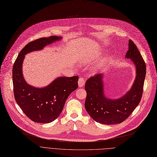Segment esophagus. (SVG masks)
Segmentation results:
<instances>
[{
    "label": "esophagus",
    "mask_w": 157,
    "mask_h": 157,
    "mask_svg": "<svg viewBox=\"0 0 157 157\" xmlns=\"http://www.w3.org/2000/svg\"><path fill=\"white\" fill-rule=\"evenodd\" d=\"M78 83V86L80 87H83L84 86V84H85V79H84L83 77L79 78Z\"/></svg>",
    "instance_id": "34e87169"
}]
</instances>
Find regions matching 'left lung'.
Returning a JSON list of instances; mask_svg holds the SVG:
<instances>
[{"label": "left lung", "instance_id": "left-lung-1", "mask_svg": "<svg viewBox=\"0 0 157 157\" xmlns=\"http://www.w3.org/2000/svg\"><path fill=\"white\" fill-rule=\"evenodd\" d=\"M126 57L130 58L136 66V75L131 89L123 97L116 99L105 97L103 74L91 77L86 81L85 108L96 122L107 125L121 123L133 112L141 101L146 75V65L137 46L131 40Z\"/></svg>", "mask_w": 157, "mask_h": 157}]
</instances>
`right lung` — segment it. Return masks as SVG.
<instances>
[{
    "instance_id": "1",
    "label": "right lung",
    "mask_w": 157,
    "mask_h": 157,
    "mask_svg": "<svg viewBox=\"0 0 157 157\" xmlns=\"http://www.w3.org/2000/svg\"><path fill=\"white\" fill-rule=\"evenodd\" d=\"M60 39L61 37L52 36L31 41L22 48L13 65L15 100L23 113L35 123H49L55 121L61 114L69 95L78 88V76L58 77L44 88L34 87L24 79L22 65L25 55L42 50Z\"/></svg>"
}]
</instances>
